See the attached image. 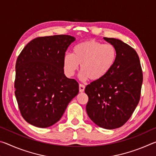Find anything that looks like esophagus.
Instances as JSON below:
<instances>
[{"instance_id":"obj_1","label":"esophagus","mask_w":156,"mask_h":156,"mask_svg":"<svg viewBox=\"0 0 156 156\" xmlns=\"http://www.w3.org/2000/svg\"><path fill=\"white\" fill-rule=\"evenodd\" d=\"M84 88H85V87H84V84H79V91L83 92L84 91Z\"/></svg>"}]
</instances>
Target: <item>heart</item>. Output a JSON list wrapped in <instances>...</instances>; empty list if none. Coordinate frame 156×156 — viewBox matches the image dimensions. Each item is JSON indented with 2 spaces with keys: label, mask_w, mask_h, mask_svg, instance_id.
I'll use <instances>...</instances> for the list:
<instances>
[{
  "label": "heart",
  "mask_w": 156,
  "mask_h": 156,
  "mask_svg": "<svg viewBox=\"0 0 156 156\" xmlns=\"http://www.w3.org/2000/svg\"><path fill=\"white\" fill-rule=\"evenodd\" d=\"M117 50L111 44L87 40L73 47V53L63 58V68L68 76H73L80 66L82 80L97 81L105 77L114 66Z\"/></svg>",
  "instance_id": "obj_1"
}]
</instances>
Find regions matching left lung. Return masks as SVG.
I'll list each match as a JSON object with an SVG mask.
<instances>
[{
    "mask_svg": "<svg viewBox=\"0 0 156 156\" xmlns=\"http://www.w3.org/2000/svg\"><path fill=\"white\" fill-rule=\"evenodd\" d=\"M104 39L116 48L117 59L105 77L87 85L86 111L100 127L113 129L125 125L138 105L143 75L134 49L118 39Z\"/></svg>",
    "mask_w": 156,
    "mask_h": 156,
    "instance_id": "8db88e82",
    "label": "left lung"
}]
</instances>
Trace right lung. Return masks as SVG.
Listing matches in <instances>:
<instances>
[{"label":"right lung","mask_w":156,"mask_h":156,"mask_svg":"<svg viewBox=\"0 0 156 156\" xmlns=\"http://www.w3.org/2000/svg\"><path fill=\"white\" fill-rule=\"evenodd\" d=\"M75 40L69 35L38 37L18 56L15 96L21 115L30 125H54L78 94V82L66 77L63 69L65 52Z\"/></svg>","instance_id":"add662e5"}]
</instances>
